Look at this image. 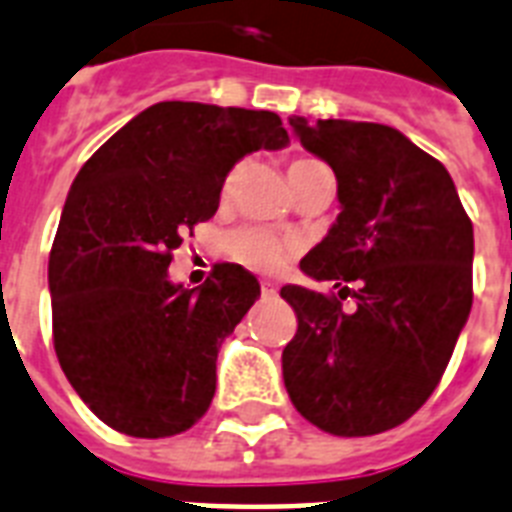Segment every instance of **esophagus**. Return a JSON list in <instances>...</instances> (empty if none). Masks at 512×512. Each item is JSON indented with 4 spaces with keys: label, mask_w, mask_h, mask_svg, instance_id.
<instances>
[{
    "label": "esophagus",
    "mask_w": 512,
    "mask_h": 512,
    "mask_svg": "<svg viewBox=\"0 0 512 512\" xmlns=\"http://www.w3.org/2000/svg\"><path fill=\"white\" fill-rule=\"evenodd\" d=\"M260 289H263V297H276L278 286L273 281H260Z\"/></svg>",
    "instance_id": "esophagus-1"
}]
</instances>
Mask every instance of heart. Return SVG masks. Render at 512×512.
<instances>
[{
    "mask_svg": "<svg viewBox=\"0 0 512 512\" xmlns=\"http://www.w3.org/2000/svg\"><path fill=\"white\" fill-rule=\"evenodd\" d=\"M310 162L315 160H294L289 165V170L305 168ZM236 178H239V170H234L228 176L226 186H223V194H231ZM226 247L228 255L234 257V260H239L242 265L255 270H276L278 265L284 263L286 255H289V244L281 236L265 231V228H242V231H234V234L228 236Z\"/></svg>",
    "mask_w": 512,
    "mask_h": 512,
    "instance_id": "heart-1",
    "label": "heart"
}]
</instances>
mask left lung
Segmentation results:
<instances>
[{"mask_svg":"<svg viewBox=\"0 0 512 512\" xmlns=\"http://www.w3.org/2000/svg\"><path fill=\"white\" fill-rule=\"evenodd\" d=\"M289 123L334 170L342 213L299 263L336 294L281 289L297 313L286 392L328 434H381L429 400L450 363L473 305V223L447 168L397 128Z\"/></svg>","mask_w":512,"mask_h":512,"instance_id":"obj_1","label":"left lung"}]
</instances>
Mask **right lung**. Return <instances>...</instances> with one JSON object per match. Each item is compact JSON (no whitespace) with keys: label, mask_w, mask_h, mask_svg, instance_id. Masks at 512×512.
<instances>
[{"label":"right lung","mask_w":512,"mask_h":512,"mask_svg":"<svg viewBox=\"0 0 512 512\" xmlns=\"http://www.w3.org/2000/svg\"><path fill=\"white\" fill-rule=\"evenodd\" d=\"M286 144L276 112L157 102L78 170L49 252L54 352L110 429L162 439L207 413L220 344L260 284L220 263L184 289L168 265L191 228L215 215L228 170Z\"/></svg>","instance_id":"1"}]
</instances>
